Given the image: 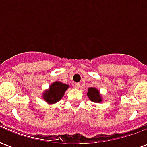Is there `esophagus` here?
Returning a JSON list of instances; mask_svg holds the SVG:
<instances>
[{
    "instance_id": "esophagus-1",
    "label": "esophagus",
    "mask_w": 147,
    "mask_h": 147,
    "mask_svg": "<svg viewBox=\"0 0 147 147\" xmlns=\"http://www.w3.org/2000/svg\"><path fill=\"white\" fill-rule=\"evenodd\" d=\"M80 84L79 83H74V87H75V88H76V89H78V88L80 87Z\"/></svg>"
}]
</instances>
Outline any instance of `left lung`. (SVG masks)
<instances>
[{
	"label": "left lung",
	"mask_w": 147,
	"mask_h": 147,
	"mask_svg": "<svg viewBox=\"0 0 147 147\" xmlns=\"http://www.w3.org/2000/svg\"><path fill=\"white\" fill-rule=\"evenodd\" d=\"M87 96L94 102H102V97L99 94L98 90H97L94 87H90L88 89Z\"/></svg>",
	"instance_id": "8db88e82"
}]
</instances>
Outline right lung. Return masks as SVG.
I'll list each match as a JSON object with an SVG mask.
<instances>
[{
  "label": "right lung",
  "instance_id": "add662e5",
  "mask_svg": "<svg viewBox=\"0 0 147 147\" xmlns=\"http://www.w3.org/2000/svg\"><path fill=\"white\" fill-rule=\"evenodd\" d=\"M68 88V85L61 82H55L49 86V90L43 94V99L49 104H53L60 101L64 92Z\"/></svg>",
  "mask_w": 147,
  "mask_h": 147
}]
</instances>
